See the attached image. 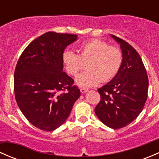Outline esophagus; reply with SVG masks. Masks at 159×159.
Masks as SVG:
<instances>
[{"label": "esophagus", "mask_w": 159, "mask_h": 159, "mask_svg": "<svg viewBox=\"0 0 159 159\" xmlns=\"http://www.w3.org/2000/svg\"><path fill=\"white\" fill-rule=\"evenodd\" d=\"M80 91H81V92L82 93V94H84V93L87 92V91H89V89H85V88H81V89H80Z\"/></svg>", "instance_id": "esophagus-1"}]
</instances>
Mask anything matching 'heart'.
<instances>
[{"label":"heart","instance_id":"obj_1","mask_svg":"<svg viewBox=\"0 0 159 159\" xmlns=\"http://www.w3.org/2000/svg\"><path fill=\"white\" fill-rule=\"evenodd\" d=\"M62 62L70 75L75 76L84 68L86 69L76 78V84L82 88L95 86L107 82L116 76L123 62V54L118 48L111 46L105 41L91 39L83 43L78 48V54L70 50L62 53Z\"/></svg>","mask_w":159,"mask_h":159}]
</instances>
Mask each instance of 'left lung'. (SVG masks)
I'll return each instance as SVG.
<instances>
[{
	"label": "left lung",
	"mask_w": 159,
	"mask_h": 159,
	"mask_svg": "<svg viewBox=\"0 0 159 159\" xmlns=\"http://www.w3.org/2000/svg\"><path fill=\"white\" fill-rule=\"evenodd\" d=\"M111 37L120 44L122 65L110 82L98 89L101 100L94 112L105 125L118 129L129 125L142 112L148 98V78L136 50L118 37Z\"/></svg>",
	"instance_id": "1"
}]
</instances>
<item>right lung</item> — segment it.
Wrapping results in <instances>:
<instances>
[{"label":"right lung","instance_id":"1","mask_svg":"<svg viewBox=\"0 0 159 159\" xmlns=\"http://www.w3.org/2000/svg\"><path fill=\"white\" fill-rule=\"evenodd\" d=\"M77 35L47 32L30 42L17 61L14 89L17 105L30 124L54 131L69 116L81 95L63 71L62 53Z\"/></svg>","mask_w":159,"mask_h":159}]
</instances>
